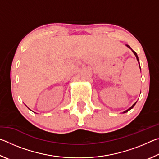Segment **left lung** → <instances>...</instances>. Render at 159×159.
Returning <instances> with one entry per match:
<instances>
[{"label":"left lung","mask_w":159,"mask_h":159,"mask_svg":"<svg viewBox=\"0 0 159 159\" xmlns=\"http://www.w3.org/2000/svg\"><path fill=\"white\" fill-rule=\"evenodd\" d=\"M126 45V46H127L128 48H130V49L132 50V52H133V53H134V55H135V57H136V58H137V60H138V64H139V58H138V55H137V53L135 52H134V51L133 50V49H132V48L130 47V45ZM139 69H140V71H141V68H140V65H139ZM136 102H135V103H134L133 104V105H132L130 107V108H129L128 109H127V110H125V111H123V114H124V113H126V112H128V111H130V109H133V107H134V105H135V104H136Z\"/></svg>","instance_id":"obj_1"}]
</instances>
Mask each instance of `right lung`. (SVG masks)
<instances>
[{
  "label": "right lung",
  "instance_id": "obj_1",
  "mask_svg": "<svg viewBox=\"0 0 159 159\" xmlns=\"http://www.w3.org/2000/svg\"><path fill=\"white\" fill-rule=\"evenodd\" d=\"M34 113H35V112H34Z\"/></svg>",
  "mask_w": 159,
  "mask_h": 159
}]
</instances>
